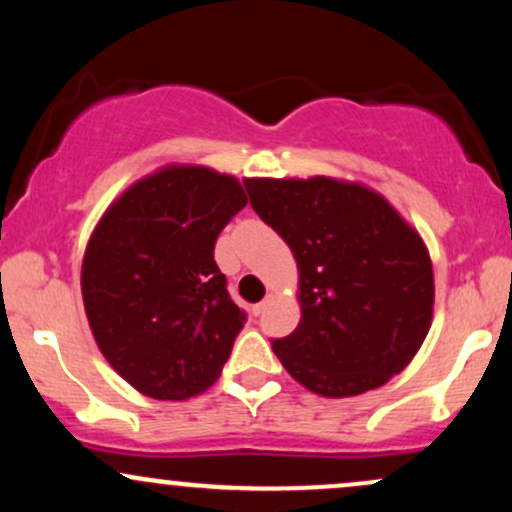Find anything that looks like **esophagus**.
Masks as SVG:
<instances>
[{
  "mask_svg": "<svg viewBox=\"0 0 512 512\" xmlns=\"http://www.w3.org/2000/svg\"><path fill=\"white\" fill-rule=\"evenodd\" d=\"M267 303H269V298H267V301H262V303L252 305V313H255V315H262V313H264V308H267Z\"/></svg>",
  "mask_w": 512,
  "mask_h": 512,
  "instance_id": "34e87169",
  "label": "esophagus"
}]
</instances>
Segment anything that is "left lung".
Returning <instances> with one entry per match:
<instances>
[{
  "label": "left lung",
  "instance_id": "obj_1",
  "mask_svg": "<svg viewBox=\"0 0 512 512\" xmlns=\"http://www.w3.org/2000/svg\"><path fill=\"white\" fill-rule=\"evenodd\" d=\"M252 209L298 264L301 322L272 342L305 390L354 397L402 373L433 320V264L380 192L337 178H248Z\"/></svg>",
  "mask_w": 512,
  "mask_h": 512
}]
</instances>
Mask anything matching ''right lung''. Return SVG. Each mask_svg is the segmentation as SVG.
I'll return each mask as SVG.
<instances>
[{"label": "right lung", "instance_id": "obj_1", "mask_svg": "<svg viewBox=\"0 0 512 512\" xmlns=\"http://www.w3.org/2000/svg\"><path fill=\"white\" fill-rule=\"evenodd\" d=\"M248 204L233 175L170 163L129 185L88 238L81 296L93 339L134 390L182 402L219 378L243 330L214 245Z\"/></svg>", "mask_w": 512, "mask_h": 512}]
</instances>
